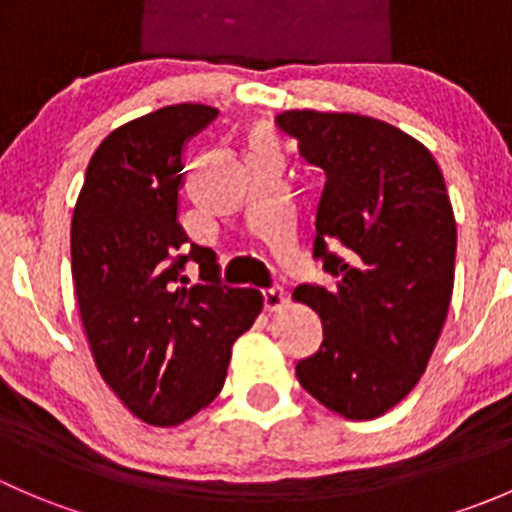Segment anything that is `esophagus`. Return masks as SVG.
<instances>
[{"label": "esophagus", "mask_w": 512, "mask_h": 512, "mask_svg": "<svg viewBox=\"0 0 512 512\" xmlns=\"http://www.w3.org/2000/svg\"><path fill=\"white\" fill-rule=\"evenodd\" d=\"M262 299H265L267 312H280V309L287 304V292L282 287H272L262 292Z\"/></svg>", "instance_id": "34e87169"}]
</instances>
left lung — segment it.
Here are the masks:
<instances>
[{
	"label": "left lung",
	"mask_w": 512,
	"mask_h": 512,
	"mask_svg": "<svg viewBox=\"0 0 512 512\" xmlns=\"http://www.w3.org/2000/svg\"><path fill=\"white\" fill-rule=\"evenodd\" d=\"M277 126L322 180L314 257L334 277L332 289L292 294L324 324L297 379L334 414L379 418L418 384L451 304L456 218L443 173L423 143L379 118L304 108Z\"/></svg>",
	"instance_id": "obj_1"
}]
</instances>
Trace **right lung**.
<instances>
[{
    "label": "right lung",
    "mask_w": 512,
    "mask_h": 512,
    "mask_svg": "<svg viewBox=\"0 0 512 512\" xmlns=\"http://www.w3.org/2000/svg\"><path fill=\"white\" fill-rule=\"evenodd\" d=\"M218 108L175 103L108 133L71 218V275L91 354L133 416L178 426L223 391L232 344L262 312L220 285L218 257L178 223L185 143ZM201 267L200 286L179 275Z\"/></svg>",
    "instance_id": "add662e5"
}]
</instances>
